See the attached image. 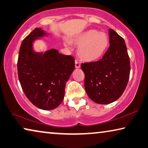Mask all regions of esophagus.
<instances>
[{
    "mask_svg": "<svg viewBox=\"0 0 148 148\" xmlns=\"http://www.w3.org/2000/svg\"><path fill=\"white\" fill-rule=\"evenodd\" d=\"M75 67H76V69H79L80 68V63L77 60H75Z\"/></svg>",
    "mask_w": 148,
    "mask_h": 148,
    "instance_id": "esophagus-1",
    "label": "esophagus"
}]
</instances>
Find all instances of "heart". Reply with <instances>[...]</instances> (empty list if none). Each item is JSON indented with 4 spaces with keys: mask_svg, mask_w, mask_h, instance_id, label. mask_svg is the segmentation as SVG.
<instances>
[{
    "mask_svg": "<svg viewBox=\"0 0 148 148\" xmlns=\"http://www.w3.org/2000/svg\"><path fill=\"white\" fill-rule=\"evenodd\" d=\"M79 46L78 54L84 61L93 62L97 60L104 55L109 46V38L105 33L95 29H90L82 33L73 40ZM70 45L69 41H66Z\"/></svg>",
    "mask_w": 148,
    "mask_h": 148,
    "instance_id": "b5f03b06",
    "label": "heart"
}]
</instances>
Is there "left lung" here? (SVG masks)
<instances>
[{"mask_svg":"<svg viewBox=\"0 0 148 148\" xmlns=\"http://www.w3.org/2000/svg\"><path fill=\"white\" fill-rule=\"evenodd\" d=\"M109 35L110 46L101 59L81 64L87 94L93 101L102 105L111 103L121 97L130 72L125 40L112 29Z\"/></svg>","mask_w":148,"mask_h":148,"instance_id":"obj_1","label":"left lung"}]
</instances>
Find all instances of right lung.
Here are the masks:
<instances>
[{
	"instance_id": "right-lung-1",
	"label": "right lung",
	"mask_w": 148,
	"mask_h": 148,
	"mask_svg": "<svg viewBox=\"0 0 148 148\" xmlns=\"http://www.w3.org/2000/svg\"><path fill=\"white\" fill-rule=\"evenodd\" d=\"M48 34L37 27L23 39L18 60V78L27 99L43 110H53L64 99L65 86L75 67L74 58L51 49L36 52L34 42Z\"/></svg>"
}]
</instances>
